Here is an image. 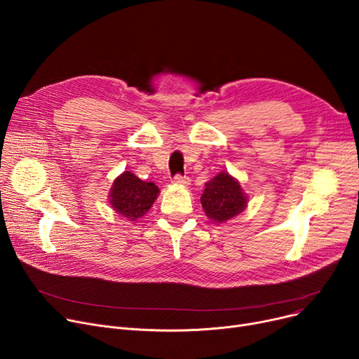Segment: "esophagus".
Returning <instances> with one entry per match:
<instances>
[{"instance_id": "obj_1", "label": "esophagus", "mask_w": 359, "mask_h": 359, "mask_svg": "<svg viewBox=\"0 0 359 359\" xmlns=\"http://www.w3.org/2000/svg\"><path fill=\"white\" fill-rule=\"evenodd\" d=\"M173 183H175L176 186H189V184H191V179L186 177V176L177 175V176H175Z\"/></svg>"}]
</instances>
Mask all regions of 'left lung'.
<instances>
[{
  "label": "left lung",
  "mask_w": 359,
  "mask_h": 359,
  "mask_svg": "<svg viewBox=\"0 0 359 359\" xmlns=\"http://www.w3.org/2000/svg\"><path fill=\"white\" fill-rule=\"evenodd\" d=\"M201 203L206 217L217 224H222L248 208L249 196L243 191L240 182L222 170L205 183Z\"/></svg>",
  "instance_id": "left-lung-1"
}]
</instances>
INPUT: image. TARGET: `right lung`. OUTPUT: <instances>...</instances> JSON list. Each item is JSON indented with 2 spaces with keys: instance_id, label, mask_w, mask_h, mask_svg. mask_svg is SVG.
<instances>
[{
  "instance_id": "add662e5",
  "label": "right lung",
  "mask_w": 359,
  "mask_h": 359,
  "mask_svg": "<svg viewBox=\"0 0 359 359\" xmlns=\"http://www.w3.org/2000/svg\"><path fill=\"white\" fill-rule=\"evenodd\" d=\"M158 194V186L153 182H144L134 173L123 172L113 180L107 199L116 214L137 221L151 210Z\"/></svg>"
}]
</instances>
